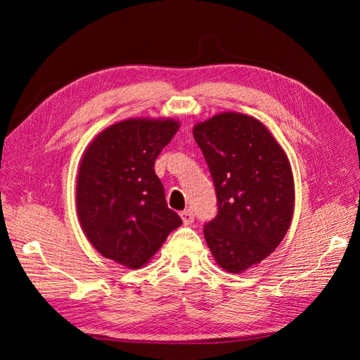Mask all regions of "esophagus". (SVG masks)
<instances>
[{"label":"esophagus","mask_w":360,"mask_h":360,"mask_svg":"<svg viewBox=\"0 0 360 360\" xmlns=\"http://www.w3.org/2000/svg\"><path fill=\"white\" fill-rule=\"evenodd\" d=\"M181 218H182V223H184L186 226L192 224L193 221H195V215H193L192 210H184V212H182L181 213Z\"/></svg>","instance_id":"esophagus-1"}]
</instances>
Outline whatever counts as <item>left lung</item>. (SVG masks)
Returning <instances> with one entry per match:
<instances>
[{
    "label": "left lung",
    "instance_id": "obj_1",
    "mask_svg": "<svg viewBox=\"0 0 360 360\" xmlns=\"http://www.w3.org/2000/svg\"><path fill=\"white\" fill-rule=\"evenodd\" d=\"M193 137L215 186L218 215L204 226L215 262L240 274L269 257L294 213V179L286 153L262 122L221 112L196 124Z\"/></svg>",
    "mask_w": 360,
    "mask_h": 360
}]
</instances>
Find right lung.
<instances>
[{"label": "right lung", "instance_id": "add662e5", "mask_svg": "<svg viewBox=\"0 0 360 360\" xmlns=\"http://www.w3.org/2000/svg\"><path fill=\"white\" fill-rule=\"evenodd\" d=\"M179 129L173 119H128L88 145L77 176L83 232L105 258L139 269L182 224L155 173L159 153Z\"/></svg>", "mask_w": 360, "mask_h": 360}]
</instances>
